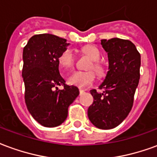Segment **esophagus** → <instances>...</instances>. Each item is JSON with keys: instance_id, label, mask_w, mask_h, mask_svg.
<instances>
[{"instance_id": "obj_1", "label": "esophagus", "mask_w": 157, "mask_h": 157, "mask_svg": "<svg viewBox=\"0 0 157 157\" xmlns=\"http://www.w3.org/2000/svg\"><path fill=\"white\" fill-rule=\"evenodd\" d=\"M79 92H80V93H81V94H82L83 92H85V90H83V89L80 88V89H79Z\"/></svg>"}]
</instances>
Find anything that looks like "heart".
Returning <instances> with one entry per match:
<instances>
[{"label":"heart","mask_w":157,"mask_h":157,"mask_svg":"<svg viewBox=\"0 0 157 157\" xmlns=\"http://www.w3.org/2000/svg\"><path fill=\"white\" fill-rule=\"evenodd\" d=\"M83 52L92 59L90 68H92L96 73L100 76L104 75L105 69L103 65L98 61L101 58V53L99 49L93 45H88L83 48ZM59 67L63 71H69L73 67L75 63V55L71 48H65L59 55L58 59ZM96 78L95 72L93 71H76L72 73L67 79L70 85L78 87H86L92 85Z\"/></svg>","instance_id":"heart-1"}]
</instances>
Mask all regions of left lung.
Here are the masks:
<instances>
[{"label":"left lung","mask_w":157,"mask_h":157,"mask_svg":"<svg viewBox=\"0 0 157 157\" xmlns=\"http://www.w3.org/2000/svg\"><path fill=\"white\" fill-rule=\"evenodd\" d=\"M108 53L109 71L99 88L91 90L93 103L87 115L92 124L102 129L117 127L130 112L140 80V54L129 40L118 38L102 39Z\"/></svg>","instance_id":"left-lung-1"}]
</instances>
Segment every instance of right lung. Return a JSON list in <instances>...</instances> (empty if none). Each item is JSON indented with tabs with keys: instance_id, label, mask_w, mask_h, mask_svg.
I'll use <instances>...</instances> for the list:
<instances>
[{
	"instance_id": "1",
	"label": "right lung",
	"mask_w": 157,
	"mask_h": 157,
	"mask_svg": "<svg viewBox=\"0 0 157 157\" xmlns=\"http://www.w3.org/2000/svg\"><path fill=\"white\" fill-rule=\"evenodd\" d=\"M68 45L66 39L43 33L33 36L23 48L26 105L33 118L45 127L61 124L79 95L78 88L66 85L59 71V56ZM59 85L64 88L59 90Z\"/></svg>"
}]
</instances>
